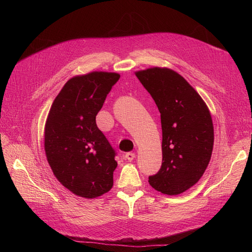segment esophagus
<instances>
[{
	"instance_id": "esophagus-1",
	"label": "esophagus",
	"mask_w": 252,
	"mask_h": 252,
	"mask_svg": "<svg viewBox=\"0 0 252 252\" xmlns=\"http://www.w3.org/2000/svg\"><path fill=\"white\" fill-rule=\"evenodd\" d=\"M124 158H125V159H127V161L131 162V161H133V158H135V155L133 154V152H127V154H125Z\"/></svg>"
}]
</instances>
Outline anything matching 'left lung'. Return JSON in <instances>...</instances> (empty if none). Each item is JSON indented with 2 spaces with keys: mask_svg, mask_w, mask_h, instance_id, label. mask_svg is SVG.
I'll use <instances>...</instances> for the list:
<instances>
[{
  "mask_svg": "<svg viewBox=\"0 0 252 252\" xmlns=\"http://www.w3.org/2000/svg\"><path fill=\"white\" fill-rule=\"evenodd\" d=\"M135 75L161 113L162 166L148 182L159 192L178 195L196 184L209 164L215 140L209 109L194 88L169 68H148Z\"/></svg>",
  "mask_w": 252,
  "mask_h": 252,
  "instance_id": "obj_1",
  "label": "left lung"
}]
</instances>
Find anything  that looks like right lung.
Wrapping results in <instances>:
<instances>
[{"label": "right lung", "mask_w": 252, "mask_h": 252, "mask_svg": "<svg viewBox=\"0 0 252 252\" xmlns=\"http://www.w3.org/2000/svg\"><path fill=\"white\" fill-rule=\"evenodd\" d=\"M119 79V73L104 71L71 78L53 101L45 124V154L53 174L86 199L108 192L113 185L116 151L95 117Z\"/></svg>", "instance_id": "add662e5"}]
</instances>
